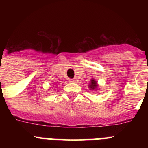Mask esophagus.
<instances>
[{
  "label": "esophagus",
  "mask_w": 148,
  "mask_h": 148,
  "mask_svg": "<svg viewBox=\"0 0 148 148\" xmlns=\"http://www.w3.org/2000/svg\"><path fill=\"white\" fill-rule=\"evenodd\" d=\"M75 82L74 79H69V82Z\"/></svg>",
  "instance_id": "34e87169"
}]
</instances>
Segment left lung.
<instances>
[{"label":"left lung","mask_w":148,"mask_h":148,"mask_svg":"<svg viewBox=\"0 0 148 148\" xmlns=\"http://www.w3.org/2000/svg\"><path fill=\"white\" fill-rule=\"evenodd\" d=\"M89 87H90V90H96V89L98 88L97 82H95L94 78H92V80H91L90 83L89 84Z\"/></svg>","instance_id":"8db88e82"}]
</instances>
